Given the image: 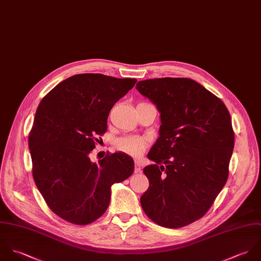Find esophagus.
<instances>
[{"mask_svg":"<svg viewBox=\"0 0 261 261\" xmlns=\"http://www.w3.org/2000/svg\"><path fill=\"white\" fill-rule=\"evenodd\" d=\"M140 170H141V164H140L139 160H135L134 161V172L138 173V172H140Z\"/></svg>","mask_w":261,"mask_h":261,"instance_id":"1","label":"esophagus"}]
</instances>
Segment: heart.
Segmentation results:
<instances>
[{
	"instance_id": "heart-1",
	"label": "heart",
	"mask_w": 261,
	"mask_h": 261,
	"mask_svg": "<svg viewBox=\"0 0 261 261\" xmlns=\"http://www.w3.org/2000/svg\"><path fill=\"white\" fill-rule=\"evenodd\" d=\"M148 145V140L144 137L128 135L118 138L115 141V146L118 150L131 156H139Z\"/></svg>"
}]
</instances>
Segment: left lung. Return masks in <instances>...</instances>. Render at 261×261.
<instances>
[{
  "mask_svg": "<svg viewBox=\"0 0 261 261\" xmlns=\"http://www.w3.org/2000/svg\"><path fill=\"white\" fill-rule=\"evenodd\" d=\"M136 89L156 105L161 119L148 153L155 164L143 169L149 188L141 206L159 226L185 227L208 212L228 179L234 148L230 113L191 79L145 80Z\"/></svg>",
  "mask_w": 261,
  "mask_h": 261,
  "instance_id": "left-lung-1",
  "label": "left lung"
}]
</instances>
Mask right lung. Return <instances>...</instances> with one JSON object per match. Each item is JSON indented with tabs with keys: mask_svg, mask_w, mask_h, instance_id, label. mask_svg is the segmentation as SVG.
<instances>
[{
	"mask_svg": "<svg viewBox=\"0 0 261 261\" xmlns=\"http://www.w3.org/2000/svg\"><path fill=\"white\" fill-rule=\"evenodd\" d=\"M101 73L75 74L59 83L37 108L28 137L36 187L55 215L88 225L108 208L111 186L134 171L133 159L117 152L93 163L97 136L107 131L113 106L136 84Z\"/></svg>",
	"mask_w": 261,
	"mask_h": 261,
	"instance_id": "1",
	"label": "right lung"
}]
</instances>
